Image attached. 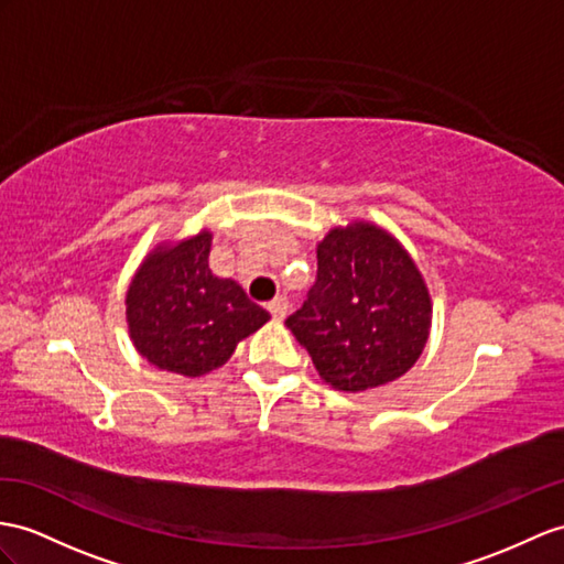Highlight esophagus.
I'll return each mask as SVG.
<instances>
[{
    "mask_svg": "<svg viewBox=\"0 0 564 564\" xmlns=\"http://www.w3.org/2000/svg\"><path fill=\"white\" fill-rule=\"evenodd\" d=\"M268 308H270L274 321H282V318H286V311H290V299H286L284 294L274 296L270 304H268Z\"/></svg>",
    "mask_w": 564,
    "mask_h": 564,
    "instance_id": "obj_1",
    "label": "esophagus"
}]
</instances>
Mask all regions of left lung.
<instances>
[{"mask_svg":"<svg viewBox=\"0 0 564 564\" xmlns=\"http://www.w3.org/2000/svg\"><path fill=\"white\" fill-rule=\"evenodd\" d=\"M318 280L286 318L318 376L339 392L402 378L431 335L433 301L402 241L368 219L337 225L318 241Z\"/></svg>","mask_w":564,"mask_h":564,"instance_id":"1","label":"left lung"}]
</instances>
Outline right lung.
I'll return each instance as SVG.
<instances>
[{"mask_svg":"<svg viewBox=\"0 0 564 564\" xmlns=\"http://www.w3.org/2000/svg\"><path fill=\"white\" fill-rule=\"evenodd\" d=\"M213 231L162 241L133 272L127 290L129 337L145 361L184 378L208 376L270 313L229 278L208 268Z\"/></svg>","mask_w":564,"mask_h":564,"instance_id":"1","label":"right lung"}]
</instances>
